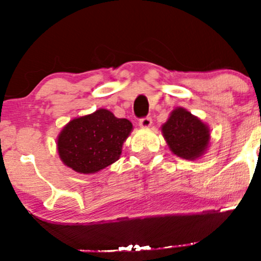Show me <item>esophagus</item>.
<instances>
[{
  "label": "esophagus",
  "instance_id": "esophagus-1",
  "mask_svg": "<svg viewBox=\"0 0 261 261\" xmlns=\"http://www.w3.org/2000/svg\"><path fill=\"white\" fill-rule=\"evenodd\" d=\"M139 125L141 127H143V128H147V127H149L152 125V119L149 118V116H146V118H142V119H140L139 120Z\"/></svg>",
  "mask_w": 261,
  "mask_h": 261
}]
</instances>
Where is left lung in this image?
<instances>
[{"label": "left lung", "mask_w": 261, "mask_h": 261, "mask_svg": "<svg viewBox=\"0 0 261 261\" xmlns=\"http://www.w3.org/2000/svg\"><path fill=\"white\" fill-rule=\"evenodd\" d=\"M162 134L170 151L184 160L201 157L210 143L207 125L184 108H176L170 113L168 120L162 125Z\"/></svg>", "instance_id": "8db88e82"}]
</instances>
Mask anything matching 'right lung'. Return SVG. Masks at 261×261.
I'll use <instances>...</instances> for the list:
<instances>
[{
  "mask_svg": "<svg viewBox=\"0 0 261 261\" xmlns=\"http://www.w3.org/2000/svg\"><path fill=\"white\" fill-rule=\"evenodd\" d=\"M133 131L127 119L107 109L68 122L58 137V152L65 166L81 174H93L120 158L122 143Z\"/></svg>",
  "mask_w": 261,
  "mask_h": 261,
  "instance_id": "obj_1",
  "label": "right lung"
}]
</instances>
